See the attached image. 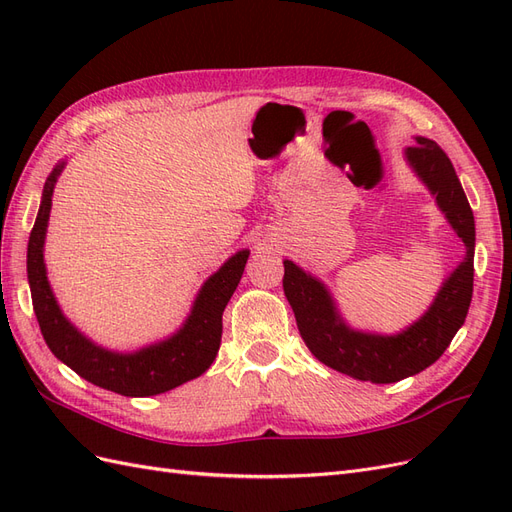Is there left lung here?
Masks as SVG:
<instances>
[{
  "instance_id": "left-lung-1",
  "label": "left lung",
  "mask_w": 512,
  "mask_h": 512,
  "mask_svg": "<svg viewBox=\"0 0 512 512\" xmlns=\"http://www.w3.org/2000/svg\"><path fill=\"white\" fill-rule=\"evenodd\" d=\"M404 153L466 245V258L446 277L421 318L397 335L354 331L339 316L327 286L284 260V292L309 352L335 371L374 384L399 382L436 363L466 322L474 288V215L451 160L423 136H416V145Z\"/></svg>"
}]
</instances>
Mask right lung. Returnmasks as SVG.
Wrapping results in <instances>:
<instances>
[{"label": "right lung", "instance_id": "add662e5", "mask_svg": "<svg viewBox=\"0 0 512 512\" xmlns=\"http://www.w3.org/2000/svg\"><path fill=\"white\" fill-rule=\"evenodd\" d=\"M64 166L66 162L57 164L44 183L38 218L27 245V280L46 346L61 363H66L87 382L126 397L160 395L205 374L220 350L224 307L239 286L250 252H237L224 262L218 273L209 277L200 288L183 327L164 342L128 354L96 346L61 314L49 280H46V224L51 215L55 183Z\"/></svg>", "mask_w": 512, "mask_h": 512}]
</instances>
